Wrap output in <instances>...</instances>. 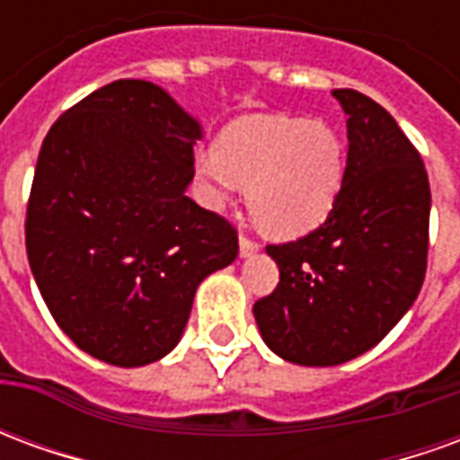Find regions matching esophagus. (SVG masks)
Returning a JSON list of instances; mask_svg holds the SVG:
<instances>
[{
    "instance_id": "obj_1",
    "label": "esophagus",
    "mask_w": 460,
    "mask_h": 460,
    "mask_svg": "<svg viewBox=\"0 0 460 460\" xmlns=\"http://www.w3.org/2000/svg\"><path fill=\"white\" fill-rule=\"evenodd\" d=\"M261 249L259 241H253L251 236H246V234H241L239 236V251L241 256H251V253H256V251Z\"/></svg>"
}]
</instances>
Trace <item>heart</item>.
Here are the masks:
<instances>
[{
  "label": "heart",
  "instance_id": "obj_1",
  "mask_svg": "<svg viewBox=\"0 0 460 460\" xmlns=\"http://www.w3.org/2000/svg\"><path fill=\"white\" fill-rule=\"evenodd\" d=\"M211 204L246 184L253 221L273 236H300L325 221L345 177V145L323 120L246 115L221 132L214 155L197 157Z\"/></svg>",
  "mask_w": 460,
  "mask_h": 460
}]
</instances>
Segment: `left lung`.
Instances as JSON below:
<instances>
[{
	"label": "left lung",
	"mask_w": 460,
	"mask_h": 460,
	"mask_svg": "<svg viewBox=\"0 0 460 460\" xmlns=\"http://www.w3.org/2000/svg\"><path fill=\"white\" fill-rule=\"evenodd\" d=\"M347 113V167L318 229L269 243L280 280L253 315L266 345L293 365L332 367L375 347L421 290L431 190L424 162L385 108L332 91Z\"/></svg>",
	"instance_id": "8db88e82"
}]
</instances>
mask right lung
Here are the masks:
<instances>
[{"mask_svg": "<svg viewBox=\"0 0 460 460\" xmlns=\"http://www.w3.org/2000/svg\"><path fill=\"white\" fill-rule=\"evenodd\" d=\"M197 140L199 120L137 78L85 95L44 137L26 256L58 328L95 359L167 355L197 286L239 253L234 224L184 191Z\"/></svg>", "mask_w": 460, "mask_h": 460, "instance_id": "1", "label": "right lung"}]
</instances>
